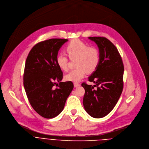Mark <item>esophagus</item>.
Instances as JSON below:
<instances>
[{
    "mask_svg": "<svg viewBox=\"0 0 149 149\" xmlns=\"http://www.w3.org/2000/svg\"><path fill=\"white\" fill-rule=\"evenodd\" d=\"M74 87H78V86H80V84L79 83H77V82H75L74 84Z\"/></svg>",
    "mask_w": 149,
    "mask_h": 149,
    "instance_id": "obj_1",
    "label": "esophagus"
}]
</instances>
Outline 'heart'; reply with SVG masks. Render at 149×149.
<instances>
[{
	"mask_svg": "<svg viewBox=\"0 0 149 149\" xmlns=\"http://www.w3.org/2000/svg\"><path fill=\"white\" fill-rule=\"evenodd\" d=\"M66 50L70 59L76 58L75 65L77 67L65 75L66 81L79 82L87 72H93L100 64V54L98 49L94 47H88L87 44L79 39L71 41L66 46ZM56 62L61 70H67L68 58L66 55H58Z\"/></svg>",
	"mask_w": 149,
	"mask_h": 149,
	"instance_id": "heart-1",
	"label": "heart"
}]
</instances>
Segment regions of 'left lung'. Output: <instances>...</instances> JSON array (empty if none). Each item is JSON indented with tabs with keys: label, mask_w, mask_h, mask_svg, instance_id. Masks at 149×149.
<instances>
[{
	"label": "left lung",
	"mask_w": 149,
	"mask_h": 149,
	"mask_svg": "<svg viewBox=\"0 0 149 149\" xmlns=\"http://www.w3.org/2000/svg\"><path fill=\"white\" fill-rule=\"evenodd\" d=\"M89 38L98 46L100 61L88 78V81L95 85L92 86L85 82L82 84L85 89L83 104L90 116L101 118L112 111L120 96L123 88L124 66L117 48L108 38L103 37Z\"/></svg>",
	"instance_id": "1"
}]
</instances>
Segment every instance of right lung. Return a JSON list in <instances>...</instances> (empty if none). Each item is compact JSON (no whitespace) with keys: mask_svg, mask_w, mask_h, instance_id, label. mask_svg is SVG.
Masks as SVG:
<instances>
[{"mask_svg":"<svg viewBox=\"0 0 149 149\" xmlns=\"http://www.w3.org/2000/svg\"><path fill=\"white\" fill-rule=\"evenodd\" d=\"M67 41L52 38L39 42L31 48L26 61L24 89L32 108L44 118H55L63 111L74 88L71 81L61 82L63 73L56 62L58 50ZM55 84L58 87L54 89Z\"/></svg>","mask_w":149,"mask_h":149,"instance_id":"add662e5","label":"right lung"}]
</instances>
